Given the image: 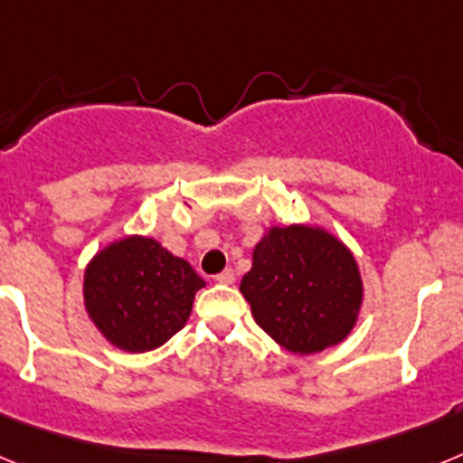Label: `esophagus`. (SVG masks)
<instances>
[{"instance_id":"1","label":"esophagus","mask_w":463,"mask_h":463,"mask_svg":"<svg viewBox=\"0 0 463 463\" xmlns=\"http://www.w3.org/2000/svg\"><path fill=\"white\" fill-rule=\"evenodd\" d=\"M215 280H218L220 285H232V282H234V271H232V269H224L222 273L215 276Z\"/></svg>"}]
</instances>
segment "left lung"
I'll use <instances>...</instances> for the list:
<instances>
[{
	"label": "left lung",
	"instance_id": "left-lung-1",
	"mask_svg": "<svg viewBox=\"0 0 463 463\" xmlns=\"http://www.w3.org/2000/svg\"><path fill=\"white\" fill-rule=\"evenodd\" d=\"M255 322L289 353L313 354L350 334L362 278L345 245L322 229L273 227L241 280Z\"/></svg>",
	"mask_w": 463,
	"mask_h": 463
}]
</instances>
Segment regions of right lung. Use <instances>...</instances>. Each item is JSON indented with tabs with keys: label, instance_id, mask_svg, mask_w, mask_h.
Wrapping results in <instances>:
<instances>
[{
	"label": "right lung",
	"instance_id": "obj_1",
	"mask_svg": "<svg viewBox=\"0 0 463 463\" xmlns=\"http://www.w3.org/2000/svg\"><path fill=\"white\" fill-rule=\"evenodd\" d=\"M203 280L157 241L129 236L109 245L85 271V308L113 345L146 353L185 326Z\"/></svg>",
	"mask_w": 463,
	"mask_h": 463
}]
</instances>
